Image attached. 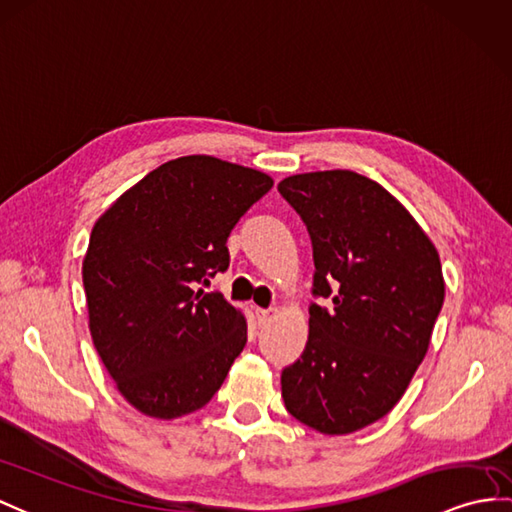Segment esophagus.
Instances as JSON below:
<instances>
[{"mask_svg":"<svg viewBox=\"0 0 512 512\" xmlns=\"http://www.w3.org/2000/svg\"><path fill=\"white\" fill-rule=\"evenodd\" d=\"M276 315V310L273 308H256V319H258V326H267V323Z\"/></svg>","mask_w":512,"mask_h":512,"instance_id":"esophagus-1","label":"esophagus"}]
</instances>
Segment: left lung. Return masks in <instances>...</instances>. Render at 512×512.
<instances>
[{
	"mask_svg": "<svg viewBox=\"0 0 512 512\" xmlns=\"http://www.w3.org/2000/svg\"><path fill=\"white\" fill-rule=\"evenodd\" d=\"M313 241L308 343L282 371L289 413L321 434H350L402 400L428 352L445 282L439 252L397 199L347 169L278 184Z\"/></svg>",
	"mask_w": 512,
	"mask_h": 512,
	"instance_id": "obj_1",
	"label": "left lung"
}]
</instances>
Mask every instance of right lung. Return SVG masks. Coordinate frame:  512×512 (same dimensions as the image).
<instances>
[{
	"label": "right lung",
	"mask_w": 512,
	"mask_h": 512,
	"mask_svg": "<svg viewBox=\"0 0 512 512\" xmlns=\"http://www.w3.org/2000/svg\"><path fill=\"white\" fill-rule=\"evenodd\" d=\"M273 186L263 171L182 156L149 171L95 221L82 263L93 345L123 400L154 419L210 402L247 343L221 293L228 236Z\"/></svg>",
	"instance_id": "1"
}]
</instances>
